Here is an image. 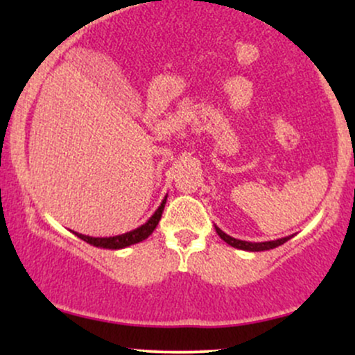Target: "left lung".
<instances>
[{
	"mask_svg": "<svg viewBox=\"0 0 355 355\" xmlns=\"http://www.w3.org/2000/svg\"><path fill=\"white\" fill-rule=\"evenodd\" d=\"M215 230H217L218 237L222 240H225L227 243L235 248H240V250H247V252H262V250H270V248H275L279 245H282V243L287 242V240H291L294 235H288V237H284V239H277V240H268V242H247V240H239V239H234L230 237V235H227L225 232H222L218 229L217 225H215Z\"/></svg>",
	"mask_w": 355,
	"mask_h": 355,
	"instance_id": "8db88e82",
	"label": "left lung"
}]
</instances>
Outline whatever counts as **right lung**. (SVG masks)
I'll use <instances>...</instances> for the list:
<instances>
[{
  "label": "right lung",
  "mask_w": 355,
  "mask_h": 355,
  "mask_svg": "<svg viewBox=\"0 0 355 355\" xmlns=\"http://www.w3.org/2000/svg\"><path fill=\"white\" fill-rule=\"evenodd\" d=\"M165 203H166V197L162 200L160 207L155 210V214L148 220H146L144 225H140L135 230L126 232V234L115 235V237H89V235L78 234V232H73V234H75L76 237H80L81 240H85V242L89 243V245H95L100 248H112V250H118V248L130 247V245H133V243L141 242V240L148 239L150 235H152V232L157 229L158 222H160L162 214H164Z\"/></svg>",
  "instance_id": "add662e5"
}]
</instances>
